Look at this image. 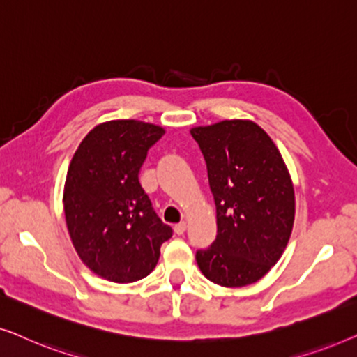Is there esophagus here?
<instances>
[{
    "label": "esophagus",
    "mask_w": 357,
    "mask_h": 357,
    "mask_svg": "<svg viewBox=\"0 0 357 357\" xmlns=\"http://www.w3.org/2000/svg\"><path fill=\"white\" fill-rule=\"evenodd\" d=\"M185 229H187V222H178V224H175L174 226V232L177 234V236H182V234L185 232Z\"/></svg>",
    "instance_id": "34e87169"
}]
</instances>
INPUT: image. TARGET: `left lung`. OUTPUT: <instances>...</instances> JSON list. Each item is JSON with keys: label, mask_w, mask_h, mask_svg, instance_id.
<instances>
[{"label": "left lung", "mask_w": 357, "mask_h": 357, "mask_svg": "<svg viewBox=\"0 0 357 357\" xmlns=\"http://www.w3.org/2000/svg\"><path fill=\"white\" fill-rule=\"evenodd\" d=\"M190 133L206 160L216 203V241L197 252L214 284L242 287L261 280L289 242L294 185L281 153L252 120H222Z\"/></svg>", "instance_id": "obj_1"}]
</instances>
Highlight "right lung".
<instances>
[{"mask_svg":"<svg viewBox=\"0 0 357 357\" xmlns=\"http://www.w3.org/2000/svg\"><path fill=\"white\" fill-rule=\"evenodd\" d=\"M164 133L139 120L104 121L86 135L68 167V232L82 263L107 281L143 280L172 237L138 178L148 149Z\"/></svg>","mask_w":357,"mask_h":357,"instance_id":"add662e5","label":"right lung"}]
</instances>
